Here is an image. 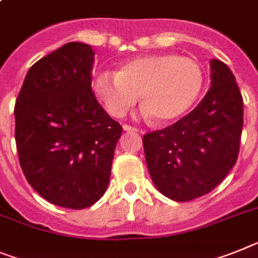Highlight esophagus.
Here are the masks:
<instances>
[{
	"mask_svg": "<svg viewBox=\"0 0 258 258\" xmlns=\"http://www.w3.org/2000/svg\"><path fill=\"white\" fill-rule=\"evenodd\" d=\"M122 127H124V131H125V132H138V127L132 126V125L124 124V125H122Z\"/></svg>",
	"mask_w": 258,
	"mask_h": 258,
	"instance_id": "1",
	"label": "esophagus"
}]
</instances>
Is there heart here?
<instances>
[{"label": "heart", "mask_w": 258, "mask_h": 258, "mask_svg": "<svg viewBox=\"0 0 258 258\" xmlns=\"http://www.w3.org/2000/svg\"><path fill=\"white\" fill-rule=\"evenodd\" d=\"M204 81L201 65L190 57L145 54L121 63L117 73L99 74L94 81V91L114 117L124 116L140 94L141 104L151 120L168 124L195 104Z\"/></svg>", "instance_id": "b5f03b06"}]
</instances>
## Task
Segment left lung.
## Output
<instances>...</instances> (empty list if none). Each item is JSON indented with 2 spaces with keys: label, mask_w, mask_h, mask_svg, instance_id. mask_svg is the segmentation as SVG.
I'll use <instances>...</instances> for the list:
<instances>
[{
  "label": "left lung",
  "mask_w": 258,
  "mask_h": 258,
  "mask_svg": "<svg viewBox=\"0 0 258 258\" xmlns=\"http://www.w3.org/2000/svg\"><path fill=\"white\" fill-rule=\"evenodd\" d=\"M211 86L192 112L142 138L147 168L162 195L186 202L208 195L239 156L243 96L227 65L211 60Z\"/></svg>",
  "instance_id": "left-lung-1"
}]
</instances>
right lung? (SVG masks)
<instances>
[{
  "label": "right lung",
  "instance_id": "right-lung-1",
  "mask_svg": "<svg viewBox=\"0 0 258 258\" xmlns=\"http://www.w3.org/2000/svg\"><path fill=\"white\" fill-rule=\"evenodd\" d=\"M94 50L68 43L31 66L15 102V144L28 184L50 204L90 208L107 190L122 127L91 89Z\"/></svg>",
  "mask_w": 258,
  "mask_h": 258
}]
</instances>
